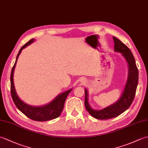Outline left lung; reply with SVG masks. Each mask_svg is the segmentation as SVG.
Returning <instances> with one entry per match:
<instances>
[{
  "instance_id": "left-lung-1",
  "label": "left lung",
  "mask_w": 148,
  "mask_h": 148,
  "mask_svg": "<svg viewBox=\"0 0 148 148\" xmlns=\"http://www.w3.org/2000/svg\"><path fill=\"white\" fill-rule=\"evenodd\" d=\"M114 42V51L121 53L128 64V76L126 85L121 98L118 102L108 108L99 111L93 110L90 108L88 101V92L85 89L84 106L93 118L99 119H107L117 117L129 108L134 99L139 79V71L132 53L128 47L120 40L113 37Z\"/></svg>"
}]
</instances>
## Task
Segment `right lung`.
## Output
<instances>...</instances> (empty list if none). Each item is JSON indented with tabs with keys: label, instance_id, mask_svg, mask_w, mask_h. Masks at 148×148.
Segmentation results:
<instances>
[{
	"label": "right lung",
	"instance_id": "1",
	"mask_svg": "<svg viewBox=\"0 0 148 148\" xmlns=\"http://www.w3.org/2000/svg\"><path fill=\"white\" fill-rule=\"evenodd\" d=\"M34 40V39H30L29 42L25 44V45L21 47V48L18 52V54L17 55L16 59V62L14 63L13 67L12 68L11 74V93L12 100H13L14 104L22 113H23V114L26 116H27L28 118L32 119V120L37 121H45L55 119L56 118H58V116L60 115L62 110L64 109V103L66 98H67V97L68 96L69 93L71 92L72 89L60 94V95L56 97L52 102L48 103V104L41 107H34L27 105L25 103L22 102L21 100L18 98L16 92L15 91L13 83V73L14 68L16 66V64L18 56L20 55V53L21 52V50L27 46L30 45L32 42H33Z\"/></svg>",
	"mask_w": 148,
	"mask_h": 148
}]
</instances>
